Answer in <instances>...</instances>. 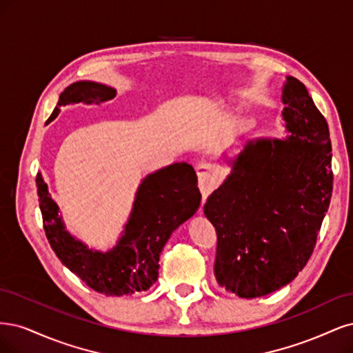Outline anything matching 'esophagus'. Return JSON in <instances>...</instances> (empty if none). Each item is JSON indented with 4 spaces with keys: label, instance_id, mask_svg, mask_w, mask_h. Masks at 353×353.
<instances>
[{
    "label": "esophagus",
    "instance_id": "34e87169",
    "mask_svg": "<svg viewBox=\"0 0 353 353\" xmlns=\"http://www.w3.org/2000/svg\"><path fill=\"white\" fill-rule=\"evenodd\" d=\"M196 173H198V186L202 193V201L205 202L212 189L219 185L221 172L219 167H215L212 164H201L196 168Z\"/></svg>",
    "mask_w": 353,
    "mask_h": 353
}]
</instances>
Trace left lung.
<instances>
[{
    "label": "left lung",
    "instance_id": "left-lung-1",
    "mask_svg": "<svg viewBox=\"0 0 353 353\" xmlns=\"http://www.w3.org/2000/svg\"><path fill=\"white\" fill-rule=\"evenodd\" d=\"M286 139L249 141L203 212L217 232L214 274L239 298L286 286L308 263L333 192L328 124L305 85L288 76Z\"/></svg>",
    "mask_w": 353,
    "mask_h": 353
}]
</instances>
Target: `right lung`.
I'll return each mask as SVG.
<instances>
[{"mask_svg":"<svg viewBox=\"0 0 353 353\" xmlns=\"http://www.w3.org/2000/svg\"><path fill=\"white\" fill-rule=\"evenodd\" d=\"M116 97V89L97 82H76L64 89L59 107L99 104ZM55 107L50 120L59 116ZM195 170L174 163L148 174L136 192L130 217L117 245L108 252L89 249L65 230L48 186L37 176L43 230L55 255L90 289L105 296H129L146 292L158 279L160 254L177 227L196 212L201 192Z\"/></svg>","mask_w":353,"mask_h":353,"instance_id":"1","label":"right lung"}]
</instances>
